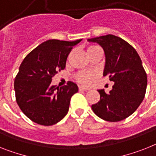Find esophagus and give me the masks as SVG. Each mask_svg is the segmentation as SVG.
<instances>
[{"label": "esophagus", "mask_w": 156, "mask_h": 156, "mask_svg": "<svg viewBox=\"0 0 156 156\" xmlns=\"http://www.w3.org/2000/svg\"><path fill=\"white\" fill-rule=\"evenodd\" d=\"M78 89H79V90H83V91H86V90H90V88H88V87H85V86H81L78 87Z\"/></svg>", "instance_id": "1"}]
</instances>
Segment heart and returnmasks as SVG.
<instances>
[{"label": "heart", "mask_w": 156, "mask_h": 156, "mask_svg": "<svg viewBox=\"0 0 156 156\" xmlns=\"http://www.w3.org/2000/svg\"><path fill=\"white\" fill-rule=\"evenodd\" d=\"M96 51H101L98 46H90L87 48V53L90 54ZM97 78L96 72L94 71H81L76 74V79L82 84H90L94 79Z\"/></svg>", "instance_id": "heart-1"}]
</instances>
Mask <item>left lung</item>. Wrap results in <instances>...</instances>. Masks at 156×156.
Here are the masks:
<instances>
[{
  "label": "left lung",
  "mask_w": 156,
  "mask_h": 156,
  "mask_svg": "<svg viewBox=\"0 0 156 156\" xmlns=\"http://www.w3.org/2000/svg\"><path fill=\"white\" fill-rule=\"evenodd\" d=\"M103 48L105 57L103 76L114 82L106 94L98 90L100 101L91 108L98 117L110 122L125 120L132 115L144 100L147 74L136 51L121 38L113 35L88 39Z\"/></svg>",
  "instance_id": "1"
}]
</instances>
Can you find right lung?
Instances as JSON below:
<instances>
[{
	"mask_svg": "<svg viewBox=\"0 0 156 156\" xmlns=\"http://www.w3.org/2000/svg\"><path fill=\"white\" fill-rule=\"evenodd\" d=\"M82 40H49L30 52L23 60L15 78L16 99L22 112L33 122L49 126L59 122L69 110L71 97L78 91L74 82L51 86L52 78L66 67L72 48Z\"/></svg>",
	"mask_w": 156,
	"mask_h": 156,
	"instance_id": "1",
	"label": "right lung"
}]
</instances>
